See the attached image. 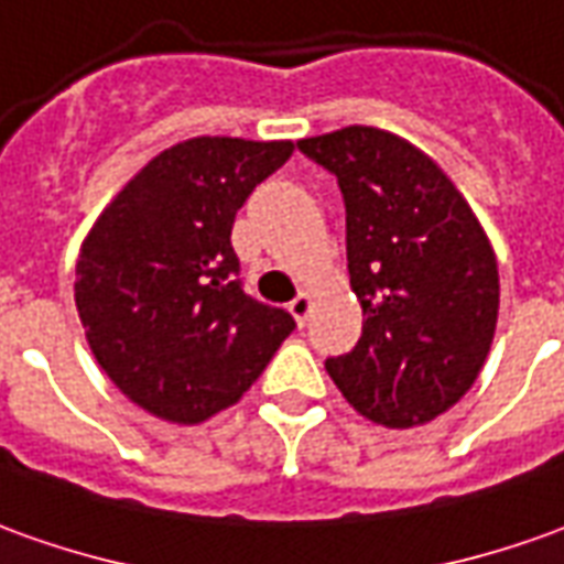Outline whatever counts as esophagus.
<instances>
[{
	"label": "esophagus",
	"instance_id": "34e87169",
	"mask_svg": "<svg viewBox=\"0 0 564 564\" xmlns=\"http://www.w3.org/2000/svg\"><path fill=\"white\" fill-rule=\"evenodd\" d=\"M311 305H314V302H311V293H299L293 302H290V311H293V317L299 326H305V321H308Z\"/></svg>",
	"mask_w": 564,
	"mask_h": 564
}]
</instances>
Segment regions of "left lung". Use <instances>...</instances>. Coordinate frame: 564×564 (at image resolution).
<instances>
[{
    "label": "left lung",
    "mask_w": 564,
    "mask_h": 564,
    "mask_svg": "<svg viewBox=\"0 0 564 564\" xmlns=\"http://www.w3.org/2000/svg\"><path fill=\"white\" fill-rule=\"evenodd\" d=\"M345 198L354 350L326 360L341 397L384 427H419L474 388L498 326V259L443 167L391 131L299 140Z\"/></svg>",
    "instance_id": "8db88e82"
}]
</instances>
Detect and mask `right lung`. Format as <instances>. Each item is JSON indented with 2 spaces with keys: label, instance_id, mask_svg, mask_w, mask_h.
I'll return each mask as SVG.
<instances>
[{
  "label": "right lung",
  "instance_id": "obj_1",
  "mask_svg": "<svg viewBox=\"0 0 564 564\" xmlns=\"http://www.w3.org/2000/svg\"><path fill=\"white\" fill-rule=\"evenodd\" d=\"M290 140L195 137L145 164L90 226L76 308L90 350L131 403L171 424L235 405L295 329L243 293L235 214L286 164Z\"/></svg>",
  "mask_w": 564,
  "mask_h": 564
}]
</instances>
